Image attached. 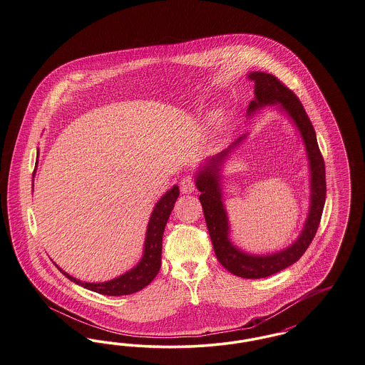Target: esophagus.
<instances>
[{"label": "esophagus", "mask_w": 365, "mask_h": 365, "mask_svg": "<svg viewBox=\"0 0 365 365\" xmlns=\"http://www.w3.org/2000/svg\"><path fill=\"white\" fill-rule=\"evenodd\" d=\"M194 190H195V182L192 178L186 176L180 180V191L183 194H191V192H194Z\"/></svg>", "instance_id": "esophagus-1"}]
</instances>
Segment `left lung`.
<instances>
[{"instance_id":"obj_1","label":"left lung","mask_w":365,"mask_h":365,"mask_svg":"<svg viewBox=\"0 0 365 365\" xmlns=\"http://www.w3.org/2000/svg\"><path fill=\"white\" fill-rule=\"evenodd\" d=\"M249 78L255 82L256 98L250 101L247 115H252L265 105L280 104L290 119L294 122L302 140L311 168V207L309 213L298 240L284 250L278 253L256 256L237 249L228 240V219L222 201L220 189V167L228 153L235 149L245 135L237 139L228 149L217 156L209 158L207 165L195 175V186L201 191L200 201L204 209V216L208 227L210 241L219 262L231 274L246 279H260L271 277L279 271L290 267L305 253L312 242L320 225L322 213L326 202V167L320 153L316 133L304 106L294 93L283 85L277 76L265 72H252Z\"/></svg>"}]
</instances>
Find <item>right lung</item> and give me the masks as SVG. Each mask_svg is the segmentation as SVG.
<instances>
[{"mask_svg":"<svg viewBox=\"0 0 365 365\" xmlns=\"http://www.w3.org/2000/svg\"><path fill=\"white\" fill-rule=\"evenodd\" d=\"M35 174V173H34ZM33 174V176H34ZM179 197V187L175 185L171 190L167 191L156 204L150 215V220L148 225L143 256L138 264L123 274L119 278L112 279L103 283H88L81 282L64 272L60 267H57L66 278L70 279L73 283L88 289L91 292L104 295H127L137 293L146 287L160 271L161 267V246H163V234L168 222V217L174 209L176 198Z\"/></svg>","mask_w":365,"mask_h":365,"instance_id":"right-lung-1","label":"right lung"}]
</instances>
